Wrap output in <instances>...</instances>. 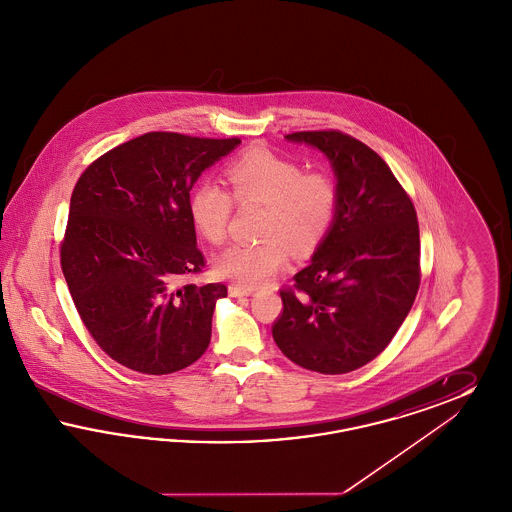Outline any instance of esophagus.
Instances as JSON below:
<instances>
[{"instance_id": "esophagus-1", "label": "esophagus", "mask_w": 512, "mask_h": 512, "mask_svg": "<svg viewBox=\"0 0 512 512\" xmlns=\"http://www.w3.org/2000/svg\"><path fill=\"white\" fill-rule=\"evenodd\" d=\"M228 293H230V297H247V295L253 293V290L251 288H242V286H230Z\"/></svg>"}]
</instances>
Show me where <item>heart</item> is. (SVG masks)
<instances>
[{
  "mask_svg": "<svg viewBox=\"0 0 512 512\" xmlns=\"http://www.w3.org/2000/svg\"><path fill=\"white\" fill-rule=\"evenodd\" d=\"M240 205H265L259 244H238L213 259L215 274L242 288L272 280L295 255H311L332 228L338 190L326 172H303L290 157L253 147L226 171ZM234 199L217 182H201L190 197V215L197 232L211 244L226 240Z\"/></svg>",
  "mask_w": 512,
  "mask_h": 512,
  "instance_id": "1",
  "label": "heart"
}]
</instances>
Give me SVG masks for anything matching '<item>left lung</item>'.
I'll list each match as a JSON object with an SVG mask.
<instances>
[{
    "label": "left lung",
    "mask_w": 512,
    "mask_h": 512,
    "mask_svg": "<svg viewBox=\"0 0 512 512\" xmlns=\"http://www.w3.org/2000/svg\"><path fill=\"white\" fill-rule=\"evenodd\" d=\"M293 144L322 151L332 165L338 207L330 232L293 290L272 338L295 365L345 374L378 357L409 315L420 284L413 201L384 159L336 130L295 132Z\"/></svg>",
    "instance_id": "8db88e82"
}]
</instances>
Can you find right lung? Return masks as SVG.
I'll return each instance as SVG.
<instances>
[{
    "mask_svg": "<svg viewBox=\"0 0 512 512\" xmlns=\"http://www.w3.org/2000/svg\"><path fill=\"white\" fill-rule=\"evenodd\" d=\"M242 144L149 132L78 178L61 244L76 311L99 347L142 374H171L209 347L224 284L178 282L205 267L190 215L201 172Z\"/></svg>",
    "mask_w": 512,
    "mask_h": 512,
    "instance_id": "obj_1",
    "label": "right lung"
}]
</instances>
